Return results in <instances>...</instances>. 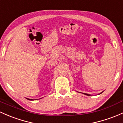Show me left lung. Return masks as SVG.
<instances>
[{
  "mask_svg": "<svg viewBox=\"0 0 123 123\" xmlns=\"http://www.w3.org/2000/svg\"><path fill=\"white\" fill-rule=\"evenodd\" d=\"M103 92H101L100 93V94H101V93H103ZM84 94H85V95H88V96H91V95H90V94H86V93H83Z\"/></svg>",
  "mask_w": 123,
  "mask_h": 123,
  "instance_id": "1",
  "label": "left lung"
}]
</instances>
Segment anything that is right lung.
I'll return each instance as SVG.
<instances>
[{"label": "right lung", "mask_w": 123, "mask_h": 123, "mask_svg": "<svg viewBox=\"0 0 123 123\" xmlns=\"http://www.w3.org/2000/svg\"><path fill=\"white\" fill-rule=\"evenodd\" d=\"M26 99H28V100H33V99H29V98H26Z\"/></svg>", "instance_id": "1"}]
</instances>
